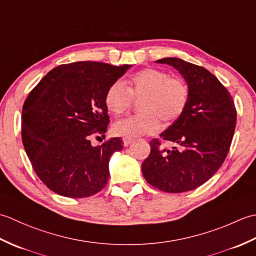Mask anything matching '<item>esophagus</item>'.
Segmentation results:
<instances>
[{
	"instance_id": "34e87169",
	"label": "esophagus",
	"mask_w": 256,
	"mask_h": 256,
	"mask_svg": "<svg viewBox=\"0 0 256 256\" xmlns=\"http://www.w3.org/2000/svg\"><path fill=\"white\" fill-rule=\"evenodd\" d=\"M122 140H123L124 146H128L130 144L133 142V138H123Z\"/></svg>"
}]
</instances>
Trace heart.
I'll use <instances>...</instances> for the list:
<instances>
[{
    "instance_id": "obj_1",
    "label": "heart",
    "mask_w": 256,
    "mask_h": 256,
    "mask_svg": "<svg viewBox=\"0 0 256 256\" xmlns=\"http://www.w3.org/2000/svg\"><path fill=\"white\" fill-rule=\"evenodd\" d=\"M190 89L180 77L155 68H145L133 74L125 84L116 82L108 86L104 104L114 116L126 113L139 100L140 114L120 120L113 125V133L118 136L138 138L155 134L160 128V120L172 123L186 111Z\"/></svg>"
}]
</instances>
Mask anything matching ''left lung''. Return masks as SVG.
<instances>
[{"label":"left lung","instance_id":"obj_1","mask_svg":"<svg viewBox=\"0 0 256 256\" xmlns=\"http://www.w3.org/2000/svg\"><path fill=\"white\" fill-rule=\"evenodd\" d=\"M157 62L170 64L184 76L190 98L186 111L160 134L162 140L150 142L142 172L162 192H189L209 180L224 164L234 134L236 108L230 92L206 68L179 58ZM165 142L176 146L164 148Z\"/></svg>","mask_w":256,"mask_h":256}]
</instances>
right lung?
Segmentation results:
<instances>
[{"mask_svg":"<svg viewBox=\"0 0 256 256\" xmlns=\"http://www.w3.org/2000/svg\"><path fill=\"white\" fill-rule=\"evenodd\" d=\"M130 67L96 62L60 64L26 98L22 111L24 148L38 178L54 192L84 198L106 187L108 160L123 143L114 138L92 146L91 138L104 136L110 122L106 92Z\"/></svg>","mask_w":256,"mask_h":256,"instance_id":"obj_1","label":"right lung"}]
</instances>
